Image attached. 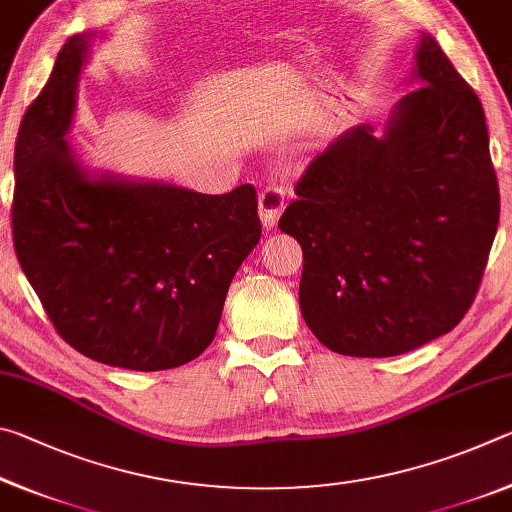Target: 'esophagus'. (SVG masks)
I'll return each mask as SVG.
<instances>
[{
  "label": "esophagus",
  "mask_w": 512,
  "mask_h": 512,
  "mask_svg": "<svg viewBox=\"0 0 512 512\" xmlns=\"http://www.w3.org/2000/svg\"><path fill=\"white\" fill-rule=\"evenodd\" d=\"M284 203H287V192L280 185H268L262 189V194H259V219H262L264 228H273L284 210Z\"/></svg>",
  "instance_id": "1"
}]
</instances>
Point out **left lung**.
Returning <instances> with one entry per match:
<instances>
[{
    "label": "left lung",
    "mask_w": 512,
    "mask_h": 512,
    "mask_svg": "<svg viewBox=\"0 0 512 512\" xmlns=\"http://www.w3.org/2000/svg\"><path fill=\"white\" fill-rule=\"evenodd\" d=\"M420 88L384 137L357 126L307 164L280 230L302 246L300 311L325 348L395 357L461 323L499 225L476 92L422 36Z\"/></svg>",
    "instance_id": "8db88e82"
}]
</instances>
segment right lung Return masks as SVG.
<instances>
[{"instance_id":"obj_1","label":"right lung","mask_w":512,"mask_h":512,"mask_svg":"<svg viewBox=\"0 0 512 512\" xmlns=\"http://www.w3.org/2000/svg\"><path fill=\"white\" fill-rule=\"evenodd\" d=\"M88 45L65 42L17 131L15 255L74 350L126 370L178 368L212 343L232 277L262 237L257 192L90 180L65 142Z\"/></svg>"}]
</instances>
